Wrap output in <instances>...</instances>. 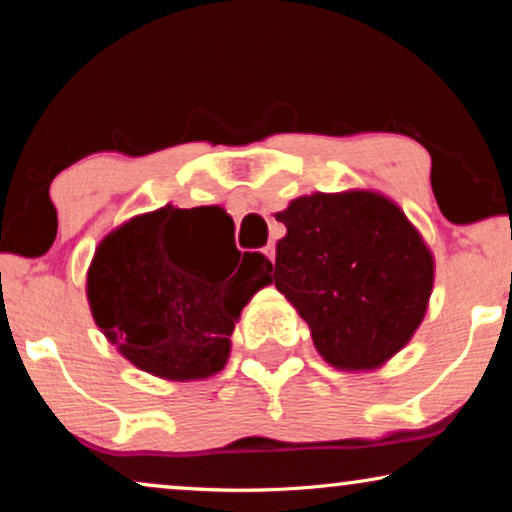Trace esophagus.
<instances>
[{
    "mask_svg": "<svg viewBox=\"0 0 512 512\" xmlns=\"http://www.w3.org/2000/svg\"><path fill=\"white\" fill-rule=\"evenodd\" d=\"M263 256H265V258H268V261H270V263H275V247H272V244H268V247H265V249H263Z\"/></svg>",
    "mask_w": 512,
    "mask_h": 512,
    "instance_id": "1",
    "label": "esophagus"
}]
</instances>
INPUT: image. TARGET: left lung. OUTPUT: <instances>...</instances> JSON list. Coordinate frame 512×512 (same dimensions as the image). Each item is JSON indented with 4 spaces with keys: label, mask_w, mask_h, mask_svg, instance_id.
<instances>
[{
    "label": "left lung",
    "mask_w": 512,
    "mask_h": 512,
    "mask_svg": "<svg viewBox=\"0 0 512 512\" xmlns=\"http://www.w3.org/2000/svg\"><path fill=\"white\" fill-rule=\"evenodd\" d=\"M275 286L321 359L368 373L394 359L429 310L436 258L415 223L368 188L312 193L277 212Z\"/></svg>",
    "instance_id": "obj_1"
}]
</instances>
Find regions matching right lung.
Returning a JSON list of instances; mask_svg holds the SVG:
<instances>
[{"label": "right lung", "mask_w": 512, "mask_h": 512, "mask_svg": "<svg viewBox=\"0 0 512 512\" xmlns=\"http://www.w3.org/2000/svg\"><path fill=\"white\" fill-rule=\"evenodd\" d=\"M219 214L165 205L137 214L97 244L86 277L90 312L132 366L167 382L207 380L230 356L244 305L272 282V263L240 254L223 263L209 223Z\"/></svg>", "instance_id": "right-lung-1"}]
</instances>
